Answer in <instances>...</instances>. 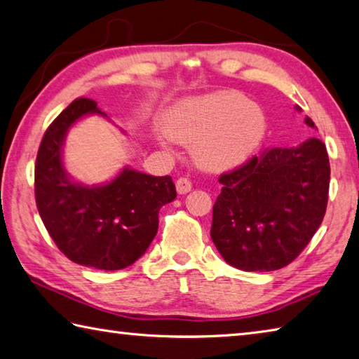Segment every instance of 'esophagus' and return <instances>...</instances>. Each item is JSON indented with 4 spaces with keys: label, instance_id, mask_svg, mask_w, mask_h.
<instances>
[{
    "label": "esophagus",
    "instance_id": "1",
    "mask_svg": "<svg viewBox=\"0 0 359 359\" xmlns=\"http://www.w3.org/2000/svg\"><path fill=\"white\" fill-rule=\"evenodd\" d=\"M175 188H177L179 194H185L188 191H191L193 184L188 177H180V179H177V182H175Z\"/></svg>",
    "mask_w": 359,
    "mask_h": 359
}]
</instances>
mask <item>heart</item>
<instances>
[{
    "instance_id": "1",
    "label": "heart",
    "mask_w": 359,
    "mask_h": 359,
    "mask_svg": "<svg viewBox=\"0 0 359 359\" xmlns=\"http://www.w3.org/2000/svg\"><path fill=\"white\" fill-rule=\"evenodd\" d=\"M169 136L193 142L202 166L215 171L240 165L265 135V114L238 93H217L180 102L166 114ZM166 140V136H161Z\"/></svg>"
}]
</instances>
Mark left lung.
I'll list each match as a JSON object with an SVG mask.
<instances>
[{"instance_id":"1","label":"left lung","mask_w":359,"mask_h":359,"mask_svg":"<svg viewBox=\"0 0 359 359\" xmlns=\"http://www.w3.org/2000/svg\"><path fill=\"white\" fill-rule=\"evenodd\" d=\"M306 123H316L306 117ZM210 236L227 264L245 271L289 265L314 237L328 204L330 158L317 138L270 147L219 175Z\"/></svg>"}]
</instances>
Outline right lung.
<instances>
[{"mask_svg": "<svg viewBox=\"0 0 359 359\" xmlns=\"http://www.w3.org/2000/svg\"><path fill=\"white\" fill-rule=\"evenodd\" d=\"M88 113H100L97 102L78 97L43 133L34 169L36 204L45 229L72 262L121 270L146 252L158 231L160 208L177 193L169 175L155 177L128 168L103 187L69 180L62 141L72 123Z\"/></svg>", "mask_w": 359, "mask_h": 359, "instance_id": "add662e5", "label": "right lung"}]
</instances>
